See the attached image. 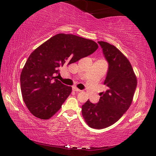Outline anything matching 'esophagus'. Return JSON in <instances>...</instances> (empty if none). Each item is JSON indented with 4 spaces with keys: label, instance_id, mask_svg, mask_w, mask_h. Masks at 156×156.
<instances>
[{
    "label": "esophagus",
    "instance_id": "1",
    "mask_svg": "<svg viewBox=\"0 0 156 156\" xmlns=\"http://www.w3.org/2000/svg\"><path fill=\"white\" fill-rule=\"evenodd\" d=\"M73 91H76V92H79V91H81V90H80V89H78L77 87H73Z\"/></svg>",
    "mask_w": 156,
    "mask_h": 156
}]
</instances>
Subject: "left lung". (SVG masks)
Segmentation results:
<instances>
[{
	"label": "left lung",
	"instance_id": "1",
	"mask_svg": "<svg viewBox=\"0 0 156 156\" xmlns=\"http://www.w3.org/2000/svg\"><path fill=\"white\" fill-rule=\"evenodd\" d=\"M108 62L104 84L106 91L100 94L99 102L88 100L82 106V114L91 128L102 129L112 125L122 117L132 102L137 79L129 60L115 46L98 41Z\"/></svg>",
	"mask_w": 156,
	"mask_h": 156
}]
</instances>
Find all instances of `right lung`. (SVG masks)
Instances as JSON below:
<instances>
[{
    "label": "right lung",
    "instance_id": "right-lung-1",
    "mask_svg": "<svg viewBox=\"0 0 156 156\" xmlns=\"http://www.w3.org/2000/svg\"><path fill=\"white\" fill-rule=\"evenodd\" d=\"M98 48L89 39L58 34L34 50L20 75L23 98L30 112L43 120L54 115L72 89L56 79L59 69L89 56Z\"/></svg>",
    "mask_w": 156,
    "mask_h": 156
}]
</instances>
